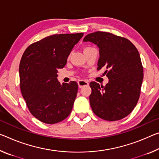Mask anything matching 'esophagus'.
Instances as JSON below:
<instances>
[{
  "instance_id": "obj_1",
  "label": "esophagus",
  "mask_w": 159,
  "mask_h": 159,
  "mask_svg": "<svg viewBox=\"0 0 159 159\" xmlns=\"http://www.w3.org/2000/svg\"><path fill=\"white\" fill-rule=\"evenodd\" d=\"M78 84H79V87L80 89V88L85 86V85H89V82L87 80H80L78 81Z\"/></svg>"
}]
</instances>
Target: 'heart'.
Wrapping results in <instances>:
<instances>
[{"mask_svg": "<svg viewBox=\"0 0 159 159\" xmlns=\"http://www.w3.org/2000/svg\"><path fill=\"white\" fill-rule=\"evenodd\" d=\"M87 48H90V47H86V48H85V49H87Z\"/></svg>", "mask_w": 159, "mask_h": 159, "instance_id": "heart-1", "label": "heart"}]
</instances>
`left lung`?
<instances>
[{
	"instance_id": "obj_1",
	"label": "left lung",
	"mask_w": 159,
	"mask_h": 159,
	"mask_svg": "<svg viewBox=\"0 0 159 159\" xmlns=\"http://www.w3.org/2000/svg\"><path fill=\"white\" fill-rule=\"evenodd\" d=\"M84 42L99 48L98 70L106 69L105 86L93 81L89 97L93 112L105 120L117 121L129 115L137 105L143 78L139 53L129 39L106 32L86 35Z\"/></svg>"
}]
</instances>
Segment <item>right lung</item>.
I'll list each match as a JSON object with an SVG mask.
<instances>
[{"instance_id": "1", "label": "right lung", "mask_w": 159, "mask_h": 159, "mask_svg": "<svg viewBox=\"0 0 159 159\" xmlns=\"http://www.w3.org/2000/svg\"><path fill=\"white\" fill-rule=\"evenodd\" d=\"M84 33L48 36L30 44L19 66L20 86L31 114L46 124L61 122L70 115L76 98L78 84L58 81L74 45Z\"/></svg>"}]
</instances>
